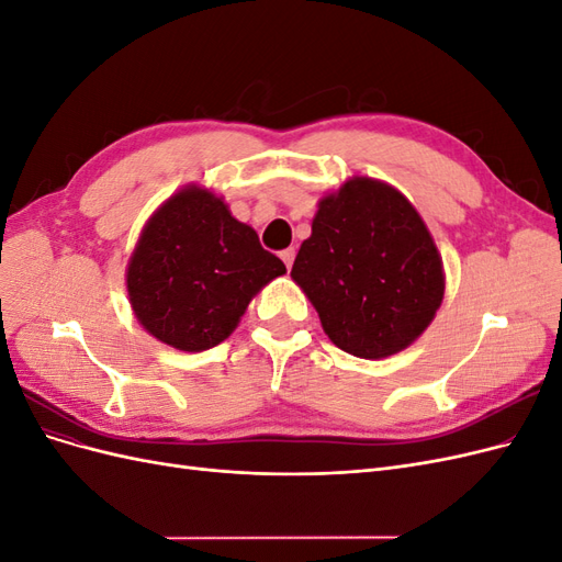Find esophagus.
<instances>
[{"label":"esophagus","mask_w":562,"mask_h":562,"mask_svg":"<svg viewBox=\"0 0 562 562\" xmlns=\"http://www.w3.org/2000/svg\"><path fill=\"white\" fill-rule=\"evenodd\" d=\"M281 260L285 262V267L291 269L293 267V260H295V248H285V250H281Z\"/></svg>","instance_id":"esophagus-1"}]
</instances>
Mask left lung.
<instances>
[{
  "mask_svg": "<svg viewBox=\"0 0 562 562\" xmlns=\"http://www.w3.org/2000/svg\"><path fill=\"white\" fill-rule=\"evenodd\" d=\"M293 281L330 342L384 359L429 328L446 293L443 260L424 220L394 187L351 178L318 201Z\"/></svg>",
  "mask_w": 562,
  "mask_h": 562,
  "instance_id": "8db88e82",
  "label": "left lung"
}]
</instances>
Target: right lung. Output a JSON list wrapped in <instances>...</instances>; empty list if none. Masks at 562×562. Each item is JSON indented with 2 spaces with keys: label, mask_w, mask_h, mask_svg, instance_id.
<instances>
[{
  "label": "right lung",
  "mask_w": 562,
  "mask_h": 562,
  "mask_svg": "<svg viewBox=\"0 0 562 562\" xmlns=\"http://www.w3.org/2000/svg\"><path fill=\"white\" fill-rule=\"evenodd\" d=\"M281 274L285 265L223 199L187 184L147 220L126 288L149 335L180 351H206L234 333L248 302Z\"/></svg>",
  "instance_id": "add662e5"
}]
</instances>
